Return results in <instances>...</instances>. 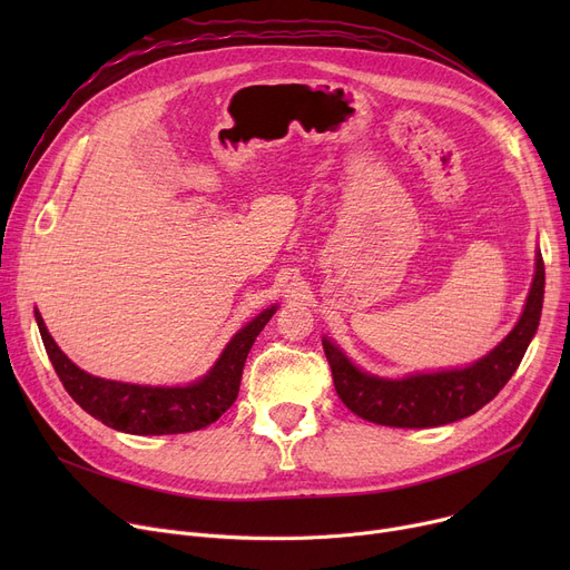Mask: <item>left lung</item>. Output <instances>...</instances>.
<instances>
[{
    "label": "left lung",
    "mask_w": 570,
    "mask_h": 570,
    "mask_svg": "<svg viewBox=\"0 0 570 570\" xmlns=\"http://www.w3.org/2000/svg\"><path fill=\"white\" fill-rule=\"evenodd\" d=\"M543 293L546 265L541 252H535L533 282L515 327L466 367L415 372L400 379L376 376L357 367L335 342L323 337L335 391L355 415L376 425L439 428L462 421L492 402L520 367L541 321Z\"/></svg>",
    "instance_id": "left-lung-1"
}]
</instances>
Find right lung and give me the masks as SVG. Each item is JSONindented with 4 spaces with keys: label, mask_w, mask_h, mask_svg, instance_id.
I'll return each instance as SVG.
<instances>
[{
    "label": "right lung",
    "mask_w": 570,
    "mask_h": 570,
    "mask_svg": "<svg viewBox=\"0 0 570 570\" xmlns=\"http://www.w3.org/2000/svg\"><path fill=\"white\" fill-rule=\"evenodd\" d=\"M275 312L277 305L267 307L245 327H239L209 372L187 385H140L87 374L55 344L39 309L35 316L50 363L80 409L117 432L159 436L196 432L219 421L222 413L237 400L247 355Z\"/></svg>",
    "instance_id": "1"
}]
</instances>
